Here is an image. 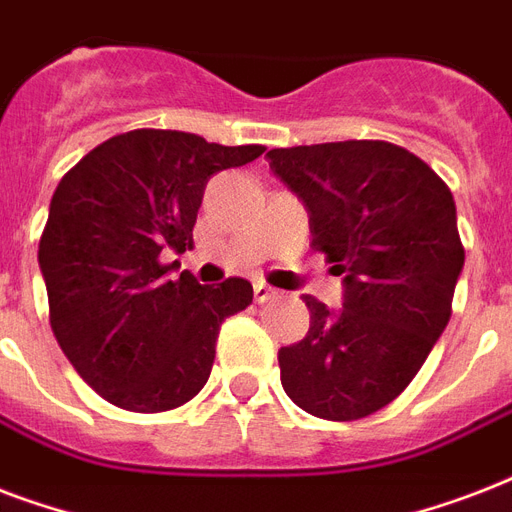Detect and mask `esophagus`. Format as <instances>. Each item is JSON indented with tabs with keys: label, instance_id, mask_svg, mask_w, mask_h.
Masks as SVG:
<instances>
[{
	"label": "esophagus",
	"instance_id": "1",
	"mask_svg": "<svg viewBox=\"0 0 512 512\" xmlns=\"http://www.w3.org/2000/svg\"><path fill=\"white\" fill-rule=\"evenodd\" d=\"M273 295H276V289L268 287L265 281H257V284H255V303H268Z\"/></svg>",
	"mask_w": 512,
	"mask_h": 512
}]
</instances>
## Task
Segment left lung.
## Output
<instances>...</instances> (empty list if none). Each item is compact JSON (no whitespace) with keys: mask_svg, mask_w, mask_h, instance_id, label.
Wrapping results in <instances>:
<instances>
[{"mask_svg":"<svg viewBox=\"0 0 512 512\" xmlns=\"http://www.w3.org/2000/svg\"><path fill=\"white\" fill-rule=\"evenodd\" d=\"M268 164L303 199L313 249L345 273L342 311L303 295L311 329L279 350L281 385L313 417L361 420L404 393L449 324L465 265L454 196L385 140L273 148Z\"/></svg>","mask_w":512,"mask_h":512,"instance_id":"1","label":"left lung"}]
</instances>
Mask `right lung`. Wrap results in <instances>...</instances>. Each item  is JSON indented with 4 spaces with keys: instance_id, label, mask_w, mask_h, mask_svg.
Returning <instances> with one entry per match:
<instances>
[{
    "instance_id": "1",
    "label": "right lung",
    "mask_w": 512,
    "mask_h": 512,
    "mask_svg": "<svg viewBox=\"0 0 512 512\" xmlns=\"http://www.w3.org/2000/svg\"><path fill=\"white\" fill-rule=\"evenodd\" d=\"M265 146H220L177 130L108 138L63 175L39 239L52 335L108 404L154 414L209 380L220 324L252 303V284L175 281L164 249L193 247L204 185Z\"/></svg>"
}]
</instances>
